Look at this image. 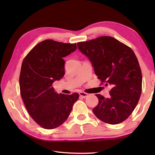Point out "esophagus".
Instances as JSON below:
<instances>
[{"label": "esophagus", "instance_id": "esophagus-1", "mask_svg": "<svg viewBox=\"0 0 155 155\" xmlns=\"http://www.w3.org/2000/svg\"><path fill=\"white\" fill-rule=\"evenodd\" d=\"M79 96H81L83 98H85V97H87L88 96V94L87 93H86V92H79Z\"/></svg>", "mask_w": 155, "mask_h": 155}]
</instances>
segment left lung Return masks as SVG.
<instances>
[{"mask_svg":"<svg viewBox=\"0 0 155 155\" xmlns=\"http://www.w3.org/2000/svg\"><path fill=\"white\" fill-rule=\"evenodd\" d=\"M78 48L91 61L101 83L112 87L109 97L96 94L99 102L94 114L107 124L123 122L135 109L142 92V71L134 51L109 36L79 42Z\"/></svg>","mask_w":155,"mask_h":155,"instance_id":"left-lung-1","label":"left lung"}]
</instances>
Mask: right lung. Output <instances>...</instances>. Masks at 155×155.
I'll use <instances>...</instances> for the list:
<instances>
[{
	"mask_svg": "<svg viewBox=\"0 0 155 155\" xmlns=\"http://www.w3.org/2000/svg\"><path fill=\"white\" fill-rule=\"evenodd\" d=\"M76 48V43L47 39L34 46L23 60L21 95L30 116L44 129H55L64 123L78 99V93L58 94L52 87L64 75L63 58Z\"/></svg>",
	"mask_w": 155,
	"mask_h": 155,
	"instance_id": "right-lung-1",
	"label": "right lung"
}]
</instances>
